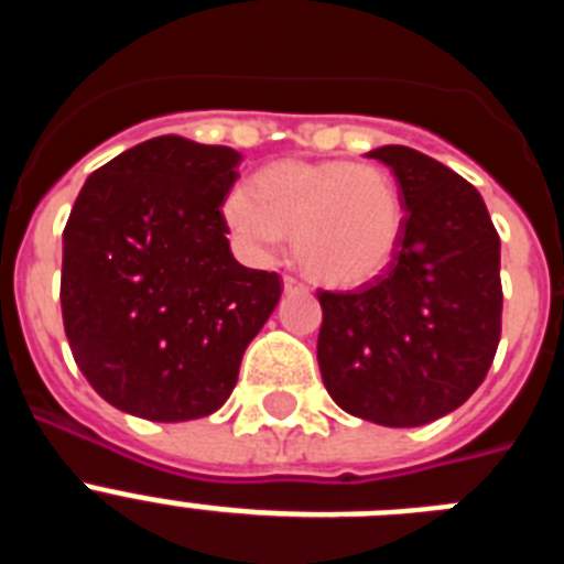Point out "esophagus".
Returning a JSON list of instances; mask_svg holds the SVG:
<instances>
[{
	"label": "esophagus",
	"instance_id": "1",
	"mask_svg": "<svg viewBox=\"0 0 564 564\" xmlns=\"http://www.w3.org/2000/svg\"><path fill=\"white\" fill-rule=\"evenodd\" d=\"M282 285H285V291H288V293L307 291L305 282H302V279H299V276H285V279H282Z\"/></svg>",
	"mask_w": 564,
	"mask_h": 564
}]
</instances>
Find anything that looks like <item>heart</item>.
Wrapping results in <instances>:
<instances>
[{"label": "heart", "instance_id": "obj_1", "mask_svg": "<svg viewBox=\"0 0 564 564\" xmlns=\"http://www.w3.org/2000/svg\"><path fill=\"white\" fill-rule=\"evenodd\" d=\"M234 239L271 259L293 234L299 262L330 285L387 271L401 242L403 206L392 174L372 163L279 161L223 203Z\"/></svg>", "mask_w": 564, "mask_h": 564}]
</instances>
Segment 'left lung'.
<instances>
[{
  "instance_id": "obj_1",
  "label": "left lung",
  "mask_w": 564,
  "mask_h": 564,
  "mask_svg": "<svg viewBox=\"0 0 564 564\" xmlns=\"http://www.w3.org/2000/svg\"><path fill=\"white\" fill-rule=\"evenodd\" d=\"M401 186L390 268L356 291H318V370L333 401L381 426L457 410L500 344V237L480 192L410 147L367 152Z\"/></svg>"
}]
</instances>
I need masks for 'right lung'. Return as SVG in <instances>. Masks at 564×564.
Masks as SVG:
<instances>
[{"label":"right lung","instance_id":"right-lung-1","mask_svg":"<svg viewBox=\"0 0 564 564\" xmlns=\"http://www.w3.org/2000/svg\"><path fill=\"white\" fill-rule=\"evenodd\" d=\"M239 161L161 134L84 183L64 228V333L115 410L158 423L217 412L276 307V273L239 265L228 248L220 206Z\"/></svg>","mask_w":564,"mask_h":564}]
</instances>
